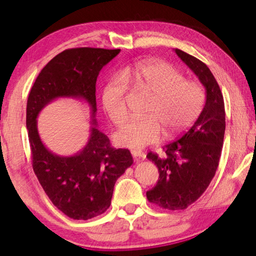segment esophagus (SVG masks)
Wrapping results in <instances>:
<instances>
[{"label": "esophagus", "mask_w": 256, "mask_h": 256, "mask_svg": "<svg viewBox=\"0 0 256 256\" xmlns=\"http://www.w3.org/2000/svg\"><path fill=\"white\" fill-rule=\"evenodd\" d=\"M132 155L136 160H145V154L142 153V152H140V150H132Z\"/></svg>", "instance_id": "1"}]
</instances>
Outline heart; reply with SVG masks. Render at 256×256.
<instances>
[{
	"label": "heart",
	"mask_w": 256,
	"mask_h": 256,
	"mask_svg": "<svg viewBox=\"0 0 256 256\" xmlns=\"http://www.w3.org/2000/svg\"><path fill=\"white\" fill-rule=\"evenodd\" d=\"M128 84L154 96L148 118L130 120L114 134L116 145L133 150L155 144L162 136V127L168 135L186 130L202 110L204 92L192 80L172 66L162 62H145L123 69L108 79L102 90V106L116 124L128 118L126 96Z\"/></svg>",
	"instance_id": "b5f03b06"
}]
</instances>
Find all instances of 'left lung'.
I'll return each mask as SVG.
<instances>
[{"label": "left lung", "mask_w": 256, "mask_h": 256, "mask_svg": "<svg viewBox=\"0 0 256 256\" xmlns=\"http://www.w3.org/2000/svg\"><path fill=\"white\" fill-rule=\"evenodd\" d=\"M175 52L204 86L206 103L192 126L165 146L166 157L148 154L160 177L146 197L160 208L182 210L206 192L214 177L224 145L226 111L220 86L206 64L180 50Z\"/></svg>", "instance_id": "8db88e82"}]
</instances>
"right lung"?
I'll list each match as a JSON object with an SVG mask.
<instances>
[{
	"mask_svg": "<svg viewBox=\"0 0 256 256\" xmlns=\"http://www.w3.org/2000/svg\"><path fill=\"white\" fill-rule=\"evenodd\" d=\"M120 52L90 47L64 50L42 68L27 100L26 126L32 170L52 202L74 220H88L106 212L118 178L133 164L130 150L112 148L94 118L96 78ZM58 97L84 100L90 106V140L72 156L54 154L38 134V114Z\"/></svg>",
	"mask_w": 256,
	"mask_h": 256,
	"instance_id": "add662e5",
	"label": "right lung"
}]
</instances>
